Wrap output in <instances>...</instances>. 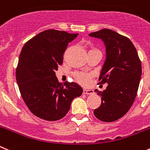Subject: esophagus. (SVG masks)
Listing matches in <instances>:
<instances>
[{"mask_svg":"<svg viewBox=\"0 0 150 150\" xmlns=\"http://www.w3.org/2000/svg\"><path fill=\"white\" fill-rule=\"evenodd\" d=\"M83 93L86 94V95H90V94L93 93V91L89 89H83Z\"/></svg>","mask_w":150,"mask_h":150,"instance_id":"esophagus-1","label":"esophagus"}]
</instances>
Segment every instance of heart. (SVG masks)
Segmentation results:
<instances>
[{"label": "heart", "instance_id": "heart-1", "mask_svg": "<svg viewBox=\"0 0 150 150\" xmlns=\"http://www.w3.org/2000/svg\"><path fill=\"white\" fill-rule=\"evenodd\" d=\"M92 50H98L95 48H92L90 51H92ZM74 76L75 80L77 82H79V84L83 85H87L90 83L91 79V75L90 74H86V73L84 72H79V71H76L74 74Z\"/></svg>", "mask_w": 150, "mask_h": 150}]
</instances>
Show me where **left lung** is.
Segmentation results:
<instances>
[{"mask_svg": "<svg viewBox=\"0 0 150 150\" xmlns=\"http://www.w3.org/2000/svg\"><path fill=\"white\" fill-rule=\"evenodd\" d=\"M100 38L106 46V60L99 84H108L106 90L95 92L101 96L100 106L93 110L100 121L112 122L121 119L132 107L142 76V62L130 40L108 28L90 34Z\"/></svg>", "mask_w": 150, "mask_h": 150, "instance_id": "obj_1", "label": "left lung"}]
</instances>
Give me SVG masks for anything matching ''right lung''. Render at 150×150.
<instances>
[{"mask_svg":"<svg viewBox=\"0 0 150 150\" xmlns=\"http://www.w3.org/2000/svg\"><path fill=\"white\" fill-rule=\"evenodd\" d=\"M78 34L48 29L27 41L16 68L21 95L29 110L46 121L62 119L74 98L82 93L75 82L59 83L55 71L63 62L68 43Z\"/></svg>","mask_w":150,"mask_h":150,"instance_id":"right-lung-1","label":"right lung"}]
</instances>
